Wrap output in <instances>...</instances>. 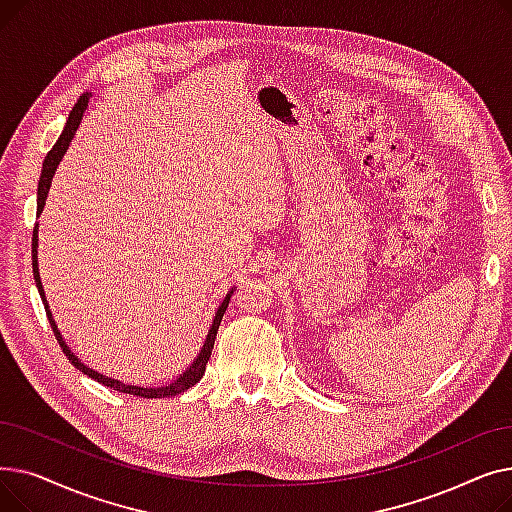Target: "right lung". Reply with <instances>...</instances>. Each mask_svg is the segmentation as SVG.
<instances>
[{"label": "right lung", "instance_id": "obj_1", "mask_svg": "<svg viewBox=\"0 0 512 512\" xmlns=\"http://www.w3.org/2000/svg\"><path fill=\"white\" fill-rule=\"evenodd\" d=\"M87 101H89V93H85L83 97H80V99L76 101V105L72 107V112H70V116H68V122H66L64 130H62V134H60L58 143L53 145V149L47 153V157H45V161H43L41 180H39V191H37V213L43 211V205H45V199H47V193H49L51 178H53V174H56V168H58V164H60L62 155L66 153L70 141L74 139V132H76L80 120H83V114H85V110H87ZM33 276H35V284H37L39 294H41V299H43L45 313H47V319H49V324H51V330H53V334H56V338H58V342H60V346H62L64 355L68 357V361H70L76 369H80L85 375H89V378L97 380L99 384H103V386H107V388H114V390L124 392V394L143 396V398H168V396H176V394H180V392H186L188 388H193V386L203 378L205 365H207V361H209V357H211V351H213L215 336H218V328H220V324H222V317H224V313H226V309H228V303H230V297H232V290H230V292L226 294L224 303L220 305L218 313H215V317H213V324H211V328H209V334H207V338H205V344H203V348H201L199 357L193 361V365L188 367L186 371H182V373L178 375V378H176L172 384H168V386H161V388H141V386H130V384H122V382L112 380V378H105L103 373H97V371L89 369L87 365H83V363H80V361L74 357V353H70V348L66 346L64 338H62V334H60V330H58V326H56V321H53V317H51L49 305H47V301H45V292H43V286H41L39 267H37V226H35V230H33Z\"/></svg>", "mask_w": 512, "mask_h": 512}]
</instances>
